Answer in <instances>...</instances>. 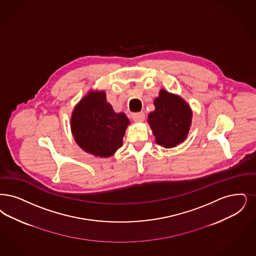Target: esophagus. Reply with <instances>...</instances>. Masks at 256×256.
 <instances>
[{
	"label": "esophagus",
	"instance_id": "esophagus-1",
	"mask_svg": "<svg viewBox=\"0 0 256 256\" xmlns=\"http://www.w3.org/2000/svg\"><path fill=\"white\" fill-rule=\"evenodd\" d=\"M132 118L135 122H143L144 120V114L143 112H135L132 114Z\"/></svg>",
	"mask_w": 256,
	"mask_h": 256
}]
</instances>
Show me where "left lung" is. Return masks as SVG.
I'll return each instance as SVG.
<instances>
[{
  "label": "left lung",
  "instance_id": "1",
  "mask_svg": "<svg viewBox=\"0 0 256 256\" xmlns=\"http://www.w3.org/2000/svg\"><path fill=\"white\" fill-rule=\"evenodd\" d=\"M154 104L155 110L148 114V122L155 136V142L166 148L184 142L192 118L188 102L178 95L161 90Z\"/></svg>",
  "mask_w": 256,
  "mask_h": 256
}]
</instances>
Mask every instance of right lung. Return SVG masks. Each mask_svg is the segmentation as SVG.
Wrapping results in <instances>:
<instances>
[{"label": "right lung", "instance_id": "right-lung-1", "mask_svg": "<svg viewBox=\"0 0 256 256\" xmlns=\"http://www.w3.org/2000/svg\"><path fill=\"white\" fill-rule=\"evenodd\" d=\"M130 120L116 113L106 102L104 92H90L72 112L70 126L75 142L86 152L110 157L123 146Z\"/></svg>", "mask_w": 256, "mask_h": 256}]
</instances>
